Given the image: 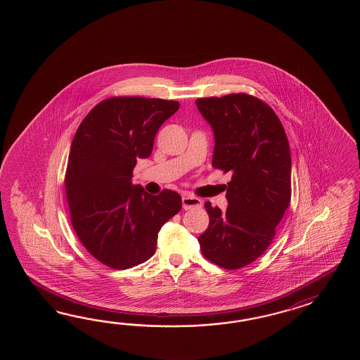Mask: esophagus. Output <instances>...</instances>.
<instances>
[{
    "label": "esophagus",
    "instance_id": "esophagus-1",
    "mask_svg": "<svg viewBox=\"0 0 360 360\" xmlns=\"http://www.w3.org/2000/svg\"><path fill=\"white\" fill-rule=\"evenodd\" d=\"M182 206L185 210L202 207V200L196 196L185 195L182 198Z\"/></svg>",
    "mask_w": 360,
    "mask_h": 360
}]
</instances>
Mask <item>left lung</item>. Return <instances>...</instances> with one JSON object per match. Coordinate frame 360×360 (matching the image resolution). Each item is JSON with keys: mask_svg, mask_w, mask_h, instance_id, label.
Segmentation results:
<instances>
[{"mask_svg": "<svg viewBox=\"0 0 360 360\" xmlns=\"http://www.w3.org/2000/svg\"><path fill=\"white\" fill-rule=\"evenodd\" d=\"M195 104L214 131L212 166L232 174L226 186L229 207L205 203L210 223L198 241L207 260L239 269L266 251L290 203L289 142L281 121L260 98L231 94Z\"/></svg>", "mask_w": 360, "mask_h": 360, "instance_id": "obj_1", "label": "left lung"}]
</instances>
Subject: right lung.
I'll list each match as a JSON object with an SVG mask.
<instances>
[{"label": "right lung", "instance_id": "add662e5", "mask_svg": "<svg viewBox=\"0 0 360 360\" xmlns=\"http://www.w3.org/2000/svg\"><path fill=\"white\" fill-rule=\"evenodd\" d=\"M179 103L162 98L103 100L79 125L65 172L71 223L98 262L128 269L149 260L158 232L182 207L172 190L148 194L131 184L139 158H148L160 127Z\"/></svg>", "mask_w": 360, "mask_h": 360}]
</instances>
